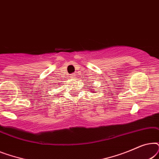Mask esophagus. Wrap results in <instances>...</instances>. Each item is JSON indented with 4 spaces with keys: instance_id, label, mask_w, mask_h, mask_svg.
<instances>
[{
    "instance_id": "obj_1",
    "label": "esophagus",
    "mask_w": 159,
    "mask_h": 159,
    "mask_svg": "<svg viewBox=\"0 0 159 159\" xmlns=\"http://www.w3.org/2000/svg\"><path fill=\"white\" fill-rule=\"evenodd\" d=\"M75 77H76L75 74H71V75H69V77H70L71 79H75Z\"/></svg>"
}]
</instances>
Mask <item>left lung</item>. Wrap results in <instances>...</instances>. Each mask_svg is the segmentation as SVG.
Segmentation results:
<instances>
[{"mask_svg": "<svg viewBox=\"0 0 159 159\" xmlns=\"http://www.w3.org/2000/svg\"><path fill=\"white\" fill-rule=\"evenodd\" d=\"M91 90V91H92V93H94V92H93V90Z\"/></svg>", "mask_w": 159, "mask_h": 159, "instance_id": "left-lung-1", "label": "left lung"}]
</instances>
